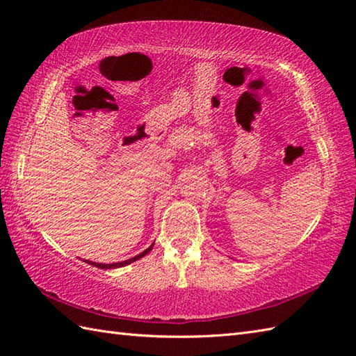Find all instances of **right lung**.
I'll return each mask as SVG.
<instances>
[{
	"label": "right lung",
	"mask_w": 356,
	"mask_h": 356,
	"mask_svg": "<svg viewBox=\"0 0 356 356\" xmlns=\"http://www.w3.org/2000/svg\"><path fill=\"white\" fill-rule=\"evenodd\" d=\"M154 245V243H153ZM153 245H151L148 249H145V251H143L142 254H139V255H136V257H133V259H130V260H125V261H120V263H111V264H104V263H95V261H87L88 264H93V266H96V268H101V269H113V268H120V266H125V264H130V263H133V261H136V260H139V259H142L143 255H147L151 249H153Z\"/></svg>",
	"instance_id": "right-lung-1"
}]
</instances>
